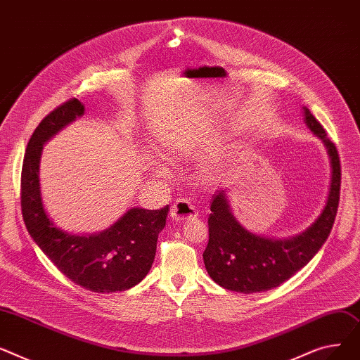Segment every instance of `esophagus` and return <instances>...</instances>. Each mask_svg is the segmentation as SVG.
Wrapping results in <instances>:
<instances>
[{
	"label": "esophagus",
	"instance_id": "1",
	"mask_svg": "<svg viewBox=\"0 0 360 360\" xmlns=\"http://www.w3.org/2000/svg\"><path fill=\"white\" fill-rule=\"evenodd\" d=\"M198 217V212L195 206L184 200V199H180L177 200L173 206H172V210H170V218L174 221V222H184V221H188V219H195Z\"/></svg>",
	"mask_w": 360,
	"mask_h": 360
}]
</instances>
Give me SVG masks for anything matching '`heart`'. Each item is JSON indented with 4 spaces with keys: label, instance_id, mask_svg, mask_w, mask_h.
Wrapping results in <instances>:
<instances>
[{
    "label": "heart",
    "instance_id": "1",
    "mask_svg": "<svg viewBox=\"0 0 360 360\" xmlns=\"http://www.w3.org/2000/svg\"><path fill=\"white\" fill-rule=\"evenodd\" d=\"M188 143L187 142H173L170 146L167 148V154L170 155L172 158H181L188 153ZM153 173L155 177H161L165 179L168 177V170L160 162L155 161L153 164ZM203 179L207 181H214L221 176V170L218 164H207L203 167V173H202Z\"/></svg>",
    "mask_w": 360,
    "mask_h": 360
}]
</instances>
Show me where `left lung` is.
<instances>
[{"label": "left lung", "instance_id": "8db88e82", "mask_svg": "<svg viewBox=\"0 0 360 360\" xmlns=\"http://www.w3.org/2000/svg\"><path fill=\"white\" fill-rule=\"evenodd\" d=\"M304 123L319 138L330 158L331 177L324 207L300 234L274 238L247 229L232 214L229 188H219L210 202L207 218L209 243L203 263L215 283L240 293H256L276 288L305 267L328 238L340 199V160L320 122L302 108Z\"/></svg>", "mask_w": 360, "mask_h": 360}]
</instances>
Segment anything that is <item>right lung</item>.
<instances>
[{
    "label": "right lung",
    "mask_w": 360,
    "mask_h": 360,
    "mask_svg": "<svg viewBox=\"0 0 360 360\" xmlns=\"http://www.w3.org/2000/svg\"><path fill=\"white\" fill-rule=\"evenodd\" d=\"M84 112V104L71 98L34 129L21 172V210L30 237L60 273L97 293L120 292L138 285L150 271L170 207H131L109 228L94 234H74L53 222L41 199V151L48 141Z\"/></svg>",
    "instance_id": "add662e5"
}]
</instances>
